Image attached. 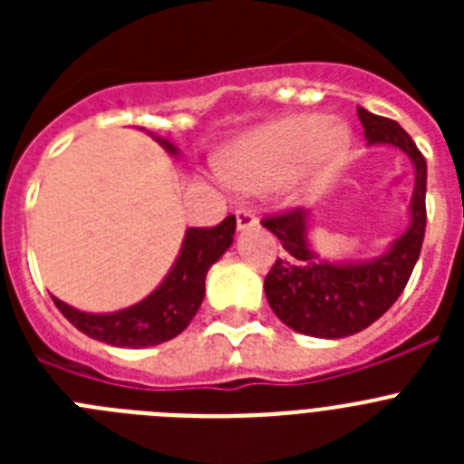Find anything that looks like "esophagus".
I'll return each instance as SVG.
<instances>
[{"label": "esophagus", "mask_w": 464, "mask_h": 464, "mask_svg": "<svg viewBox=\"0 0 464 464\" xmlns=\"http://www.w3.org/2000/svg\"><path fill=\"white\" fill-rule=\"evenodd\" d=\"M257 225V216L256 211H248V208H239L237 211V229L239 232H246V229H251Z\"/></svg>", "instance_id": "esophagus-1"}]
</instances>
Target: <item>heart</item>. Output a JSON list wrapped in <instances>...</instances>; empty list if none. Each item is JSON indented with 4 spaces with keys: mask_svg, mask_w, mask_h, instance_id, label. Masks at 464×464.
I'll return each mask as SVG.
<instances>
[{
    "mask_svg": "<svg viewBox=\"0 0 464 464\" xmlns=\"http://www.w3.org/2000/svg\"><path fill=\"white\" fill-rule=\"evenodd\" d=\"M353 149V132L325 113H293L241 134L218 160L237 192H265L281 183L290 202H311L337 181Z\"/></svg>",
    "mask_w": 464,
    "mask_h": 464,
    "instance_id": "obj_1",
    "label": "heart"
}]
</instances>
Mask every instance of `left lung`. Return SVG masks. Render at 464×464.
I'll list each match as a JSON object with an SVG mask.
<instances>
[{"mask_svg": "<svg viewBox=\"0 0 464 464\" xmlns=\"http://www.w3.org/2000/svg\"><path fill=\"white\" fill-rule=\"evenodd\" d=\"M367 146H391L413 165L409 225L370 260H325L311 244V213L304 208L265 218L285 256L265 278V295L274 314L290 330L318 339H343L362 332L391 309L407 285L425 237L428 165L413 139L395 121L358 106Z\"/></svg>", "mask_w": 464, "mask_h": 464, "instance_id": "left-lung-1", "label": "left lung"}]
</instances>
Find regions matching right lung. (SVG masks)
Wrapping results in <instances>:
<instances>
[{"instance_id":"right-lung-1","label":"right lung","mask_w":464,"mask_h":464,"mask_svg":"<svg viewBox=\"0 0 464 464\" xmlns=\"http://www.w3.org/2000/svg\"><path fill=\"white\" fill-rule=\"evenodd\" d=\"M149 134L171 158L181 155L179 146L171 143L169 139L158 137L153 132ZM235 229V216H227L218 227L186 229L181 251L176 256L167 276L160 281L153 293L146 295L137 304L127 306V309L92 314V311H81L67 304L63 299H57L55 295H51V297L57 309L63 311L64 318L76 330L88 334L90 339L121 348L158 346V343L179 337L190 325L204 302V293H207L204 281H207L208 269L232 246Z\"/></svg>"}]
</instances>
